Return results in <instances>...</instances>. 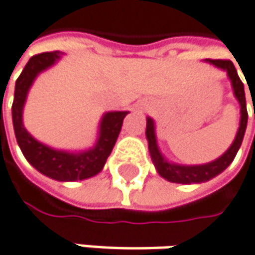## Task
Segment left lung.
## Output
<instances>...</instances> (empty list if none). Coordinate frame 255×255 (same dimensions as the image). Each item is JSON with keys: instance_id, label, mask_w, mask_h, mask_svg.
Here are the masks:
<instances>
[{"instance_id": "1", "label": "left lung", "mask_w": 255, "mask_h": 255, "mask_svg": "<svg viewBox=\"0 0 255 255\" xmlns=\"http://www.w3.org/2000/svg\"><path fill=\"white\" fill-rule=\"evenodd\" d=\"M210 64L216 65L217 68H221L227 72L228 78L233 85V91L234 95L240 103V127H238L237 135L233 141V144L230 145V148L217 160L201 164V165H180V164H174L170 161L165 160V157L161 154L157 145V137H155V127H154V121L152 118H147V129H145V135L148 139V151L151 155V160L154 162L157 172L160 174L162 178H165L167 181L178 184H194V183H204L211 178H214L220 172H223L228 165L233 162V160L237 155V151L241 147V142L244 138V132L247 128V120H249V113H247V104H246V93H244V84L241 83L240 77H238L237 70L234 67V64L230 60H207ZM254 120H255V108H254Z\"/></svg>"}]
</instances>
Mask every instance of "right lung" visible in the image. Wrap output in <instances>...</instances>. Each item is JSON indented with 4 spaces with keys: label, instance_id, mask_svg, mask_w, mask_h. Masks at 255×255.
Returning <instances> with one entry per match:
<instances>
[{
    "label": "right lung",
    "instance_id": "obj_1",
    "mask_svg": "<svg viewBox=\"0 0 255 255\" xmlns=\"http://www.w3.org/2000/svg\"><path fill=\"white\" fill-rule=\"evenodd\" d=\"M61 58L60 51L42 52L29 58L15 81L12 103V124L18 145L27 161L41 174L57 181H78L94 177L106 165L108 155L116 145L123 121L128 111L106 113L98 131V139L93 148L81 152L54 149L39 142L28 132L22 124V110L27 94L39 72L45 71Z\"/></svg>",
    "mask_w": 255,
    "mask_h": 255
}]
</instances>
